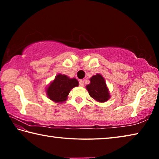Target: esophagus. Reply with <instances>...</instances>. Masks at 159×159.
I'll return each mask as SVG.
<instances>
[{
    "instance_id": "34e87169",
    "label": "esophagus",
    "mask_w": 159,
    "mask_h": 159,
    "mask_svg": "<svg viewBox=\"0 0 159 159\" xmlns=\"http://www.w3.org/2000/svg\"><path fill=\"white\" fill-rule=\"evenodd\" d=\"M79 85L80 86H81V87H83V86H84V81L82 80H80L79 81Z\"/></svg>"
}]
</instances>
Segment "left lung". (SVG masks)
<instances>
[{"mask_svg": "<svg viewBox=\"0 0 159 159\" xmlns=\"http://www.w3.org/2000/svg\"><path fill=\"white\" fill-rule=\"evenodd\" d=\"M90 84L86 85L85 88L91 98L98 102L108 101L110 93L103 76L97 74L90 78Z\"/></svg>", "mask_w": 159, "mask_h": 159, "instance_id": "left-lung-1", "label": "left lung"}]
</instances>
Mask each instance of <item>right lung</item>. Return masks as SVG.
Segmentation results:
<instances>
[{
	"mask_svg": "<svg viewBox=\"0 0 159 159\" xmlns=\"http://www.w3.org/2000/svg\"><path fill=\"white\" fill-rule=\"evenodd\" d=\"M79 86L77 79H71L66 75L58 74L55 79L46 88V95L50 100L56 103H62L65 102L71 89Z\"/></svg>",
	"mask_w": 159,
	"mask_h": 159,
	"instance_id": "add662e5",
	"label": "right lung"
}]
</instances>
